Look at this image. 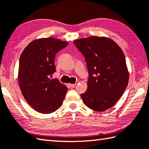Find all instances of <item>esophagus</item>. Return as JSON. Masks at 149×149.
<instances>
[{
    "label": "esophagus",
    "mask_w": 149,
    "mask_h": 149,
    "mask_svg": "<svg viewBox=\"0 0 149 149\" xmlns=\"http://www.w3.org/2000/svg\"><path fill=\"white\" fill-rule=\"evenodd\" d=\"M69 86L72 88H74L75 87V84H69Z\"/></svg>",
    "instance_id": "1"
}]
</instances>
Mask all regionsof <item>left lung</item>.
<instances>
[{
  "label": "left lung",
  "instance_id": "left-lung-1",
  "mask_svg": "<svg viewBox=\"0 0 149 149\" xmlns=\"http://www.w3.org/2000/svg\"><path fill=\"white\" fill-rule=\"evenodd\" d=\"M74 44L84 57L88 72V88L81 95L84 104L99 112L111 108L128 84L124 54L115 42L105 37L77 40Z\"/></svg>",
  "mask_w": 149,
  "mask_h": 149
}]
</instances>
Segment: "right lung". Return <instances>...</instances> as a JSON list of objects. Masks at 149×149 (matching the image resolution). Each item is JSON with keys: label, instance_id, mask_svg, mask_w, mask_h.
<instances>
[{"label": "right lung", "instance_id": "1", "mask_svg": "<svg viewBox=\"0 0 149 149\" xmlns=\"http://www.w3.org/2000/svg\"><path fill=\"white\" fill-rule=\"evenodd\" d=\"M68 43L54 38L31 42L19 61L18 83L24 99L36 111L49 114L62 106L67 87L50 77L56 72V54Z\"/></svg>", "mask_w": 149, "mask_h": 149}]
</instances>
